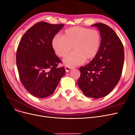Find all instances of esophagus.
I'll list each match as a JSON object with an SVG mask.
<instances>
[{
    "mask_svg": "<svg viewBox=\"0 0 135 135\" xmlns=\"http://www.w3.org/2000/svg\"><path fill=\"white\" fill-rule=\"evenodd\" d=\"M65 70H66V72H69L72 69H74V67H71V66H66L65 68Z\"/></svg>",
    "mask_w": 135,
    "mask_h": 135,
    "instance_id": "obj_1",
    "label": "esophagus"
}]
</instances>
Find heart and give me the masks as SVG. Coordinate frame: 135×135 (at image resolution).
<instances>
[{
	"label": "heart",
	"mask_w": 135,
	"mask_h": 135,
	"mask_svg": "<svg viewBox=\"0 0 135 135\" xmlns=\"http://www.w3.org/2000/svg\"><path fill=\"white\" fill-rule=\"evenodd\" d=\"M101 43L100 32L96 30L74 26L65 30L61 36L56 35L52 40V47L60 57H65L70 51L73 52L64 60L69 66L82 64L95 57L99 52Z\"/></svg>",
	"instance_id": "heart-1"
}]
</instances>
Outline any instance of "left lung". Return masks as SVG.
I'll use <instances>...</instances> for the list:
<instances>
[{
  "instance_id": "8db88e82",
  "label": "left lung",
  "mask_w": 135,
  "mask_h": 135,
  "mask_svg": "<svg viewBox=\"0 0 135 135\" xmlns=\"http://www.w3.org/2000/svg\"><path fill=\"white\" fill-rule=\"evenodd\" d=\"M92 26L100 30V47L95 57L79 68L80 76L78 84L84 95L99 99L111 92L120 80L124 52L120 39L111 27L103 23Z\"/></svg>"
}]
</instances>
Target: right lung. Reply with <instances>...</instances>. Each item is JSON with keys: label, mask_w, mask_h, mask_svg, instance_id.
<instances>
[{"label": "right lung", "mask_w": 135, "mask_h": 135, "mask_svg": "<svg viewBox=\"0 0 135 135\" xmlns=\"http://www.w3.org/2000/svg\"><path fill=\"white\" fill-rule=\"evenodd\" d=\"M64 24L35 23L23 34L16 53V65L23 87L32 95H51L65 74L62 61L52 47V40Z\"/></svg>", "instance_id": "add662e5"}]
</instances>
